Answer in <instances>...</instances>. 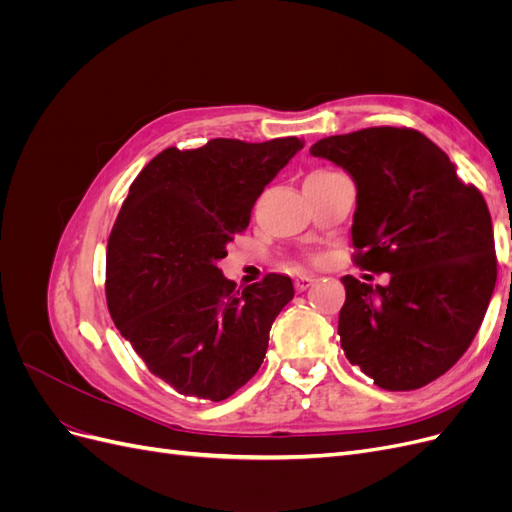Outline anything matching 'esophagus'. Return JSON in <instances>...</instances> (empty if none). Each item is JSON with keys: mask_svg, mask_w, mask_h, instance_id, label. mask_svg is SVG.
I'll list each match as a JSON object with an SVG mask.
<instances>
[{"mask_svg": "<svg viewBox=\"0 0 512 512\" xmlns=\"http://www.w3.org/2000/svg\"><path fill=\"white\" fill-rule=\"evenodd\" d=\"M316 282V277H312V275H299L297 280H294V288H297L299 292H303V290H307L309 286H312Z\"/></svg>", "mask_w": 512, "mask_h": 512, "instance_id": "1", "label": "esophagus"}]
</instances>
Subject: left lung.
Here are the masks:
<instances>
[{
	"label": "left lung",
	"instance_id": "1",
	"mask_svg": "<svg viewBox=\"0 0 512 512\" xmlns=\"http://www.w3.org/2000/svg\"><path fill=\"white\" fill-rule=\"evenodd\" d=\"M309 153L354 179L356 265L391 275L386 286L342 277L348 361L380 389H421L461 359L489 307L498 260L485 198L412 128L329 136Z\"/></svg>",
	"mask_w": 512,
	"mask_h": 512
}]
</instances>
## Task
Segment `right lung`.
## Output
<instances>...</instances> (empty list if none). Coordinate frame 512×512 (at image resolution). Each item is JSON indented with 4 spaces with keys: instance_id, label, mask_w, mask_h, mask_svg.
I'll list each match as a JSON object with an SVG mask.
<instances>
[{
    "instance_id": "1",
    "label": "right lung",
    "mask_w": 512,
    "mask_h": 512,
    "mask_svg": "<svg viewBox=\"0 0 512 512\" xmlns=\"http://www.w3.org/2000/svg\"><path fill=\"white\" fill-rule=\"evenodd\" d=\"M299 149L297 136L168 147L123 200L106 247L108 312L151 374L185 397L222 401L241 389L294 297L288 275L269 273L241 290L218 262Z\"/></svg>"
}]
</instances>
